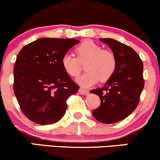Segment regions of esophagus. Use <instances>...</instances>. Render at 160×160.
Listing matches in <instances>:
<instances>
[{"label":"esophagus","mask_w":160,"mask_h":160,"mask_svg":"<svg viewBox=\"0 0 160 160\" xmlns=\"http://www.w3.org/2000/svg\"><path fill=\"white\" fill-rule=\"evenodd\" d=\"M78 92H79L80 94H82V95H87L88 94V91H87V90H85V89H82V88H80L79 91H78Z\"/></svg>","instance_id":"34e87169"}]
</instances>
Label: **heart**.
I'll list each match as a JSON object with an SVG mask.
<instances>
[{
    "mask_svg": "<svg viewBox=\"0 0 160 160\" xmlns=\"http://www.w3.org/2000/svg\"><path fill=\"white\" fill-rule=\"evenodd\" d=\"M77 57L71 53H66L61 60L64 71L70 76L76 77L81 71V62H86V72L76 78V82L83 88L94 85L98 81L107 82L114 74L117 66L116 55L109 50L93 41L82 42L75 49Z\"/></svg>",
    "mask_w": 160,
    "mask_h": 160,
    "instance_id": "1",
    "label": "heart"
}]
</instances>
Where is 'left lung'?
I'll list each match as a JSON object with an SVG mask.
<instances>
[{
    "mask_svg": "<svg viewBox=\"0 0 160 160\" xmlns=\"http://www.w3.org/2000/svg\"><path fill=\"white\" fill-rule=\"evenodd\" d=\"M108 45L117 60L112 76L101 88L90 92L98 95L100 105L93 110L98 121L105 124L116 123L132 113L137 108L142 92L143 62L132 48L112 38H100Z\"/></svg>",
    "mask_w": 160,
    "mask_h": 160,
    "instance_id": "left-lung-1",
    "label": "left lung"
}]
</instances>
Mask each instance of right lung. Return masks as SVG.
<instances>
[{
  "label": "right lung",
  "mask_w": 160,
  "mask_h": 160,
  "mask_svg": "<svg viewBox=\"0 0 160 160\" xmlns=\"http://www.w3.org/2000/svg\"><path fill=\"white\" fill-rule=\"evenodd\" d=\"M76 39L42 38L18 53L13 69V91L25 116L39 125H49L65 114L66 100L79 86L64 71L61 60Z\"/></svg>",
  "instance_id": "right-lung-1"
}]
</instances>
